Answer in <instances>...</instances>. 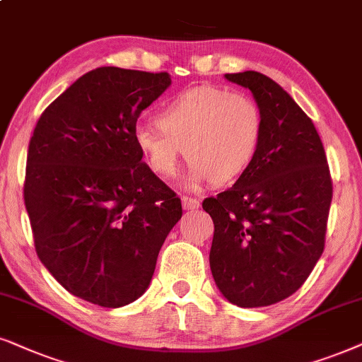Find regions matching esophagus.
<instances>
[{"instance_id": "34e87169", "label": "esophagus", "mask_w": 362, "mask_h": 362, "mask_svg": "<svg viewBox=\"0 0 362 362\" xmlns=\"http://www.w3.org/2000/svg\"><path fill=\"white\" fill-rule=\"evenodd\" d=\"M182 207H184L185 210H197L200 207V200L184 195L182 197Z\"/></svg>"}]
</instances>
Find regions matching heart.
<instances>
[{
    "instance_id": "1",
    "label": "heart",
    "mask_w": 362,
    "mask_h": 362,
    "mask_svg": "<svg viewBox=\"0 0 362 362\" xmlns=\"http://www.w3.org/2000/svg\"><path fill=\"white\" fill-rule=\"evenodd\" d=\"M157 127L140 125L135 144L152 172L173 178L182 155L189 160L187 184H228L247 170L257 153L262 113L249 95L222 86L189 88L163 105Z\"/></svg>"
}]
</instances>
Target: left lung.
I'll use <instances>...</instances> for the list:
<instances>
[{
	"label": "left lung",
	"mask_w": 362,
	"mask_h": 362,
	"mask_svg": "<svg viewBox=\"0 0 362 362\" xmlns=\"http://www.w3.org/2000/svg\"><path fill=\"white\" fill-rule=\"evenodd\" d=\"M226 78L252 91L262 135L235 184L202 204L210 271L228 303L264 308L294 294L322 255L332 182L313 120L281 85L259 71Z\"/></svg>",
	"instance_id": "1"
}]
</instances>
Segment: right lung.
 <instances>
[{
    "label": "right lung",
    "mask_w": 362,
    "mask_h": 362,
    "mask_svg": "<svg viewBox=\"0 0 362 362\" xmlns=\"http://www.w3.org/2000/svg\"><path fill=\"white\" fill-rule=\"evenodd\" d=\"M167 71L102 66L41 113L30 140L25 205L41 264L102 308L144 294L182 204L135 144L136 120L170 86Z\"/></svg>",
    "instance_id": "add662e5"
}]
</instances>
